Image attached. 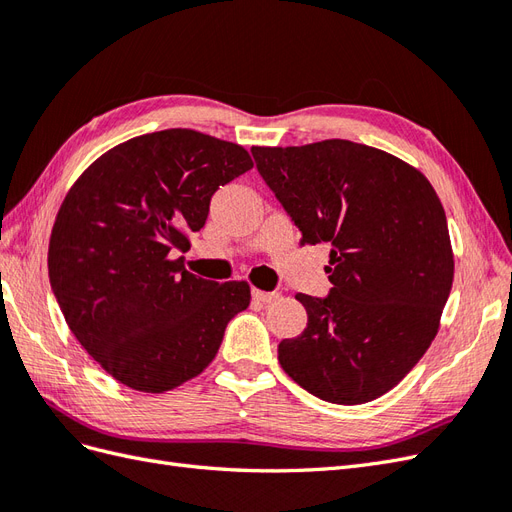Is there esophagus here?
<instances>
[{"label": "esophagus", "mask_w": 512, "mask_h": 512, "mask_svg": "<svg viewBox=\"0 0 512 512\" xmlns=\"http://www.w3.org/2000/svg\"><path fill=\"white\" fill-rule=\"evenodd\" d=\"M252 297H254V301H258V303H271V301H275L277 297H280V292H267V290H258V288H254L252 290Z\"/></svg>", "instance_id": "34e87169"}]
</instances>
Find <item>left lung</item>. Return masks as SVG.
<instances>
[{
	"label": "left lung",
	"mask_w": 512,
	"mask_h": 512,
	"mask_svg": "<svg viewBox=\"0 0 512 512\" xmlns=\"http://www.w3.org/2000/svg\"><path fill=\"white\" fill-rule=\"evenodd\" d=\"M252 156L301 245H331L333 288L324 299L297 294L307 327L277 346L284 371L339 406L391 391L436 337L453 286L436 190L391 153L342 138Z\"/></svg>",
	"instance_id": "8db88e82"
}]
</instances>
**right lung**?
I'll use <instances>...</instances> for the list:
<instances>
[{
    "mask_svg": "<svg viewBox=\"0 0 512 512\" xmlns=\"http://www.w3.org/2000/svg\"><path fill=\"white\" fill-rule=\"evenodd\" d=\"M241 145L173 128L130 138L91 164L59 207L49 277L70 331L115 380L164 393L198 376L247 282H209L179 252L205 226L211 196L250 170Z\"/></svg>",
    "mask_w": 512,
    "mask_h": 512,
    "instance_id": "1",
    "label": "right lung"
}]
</instances>
